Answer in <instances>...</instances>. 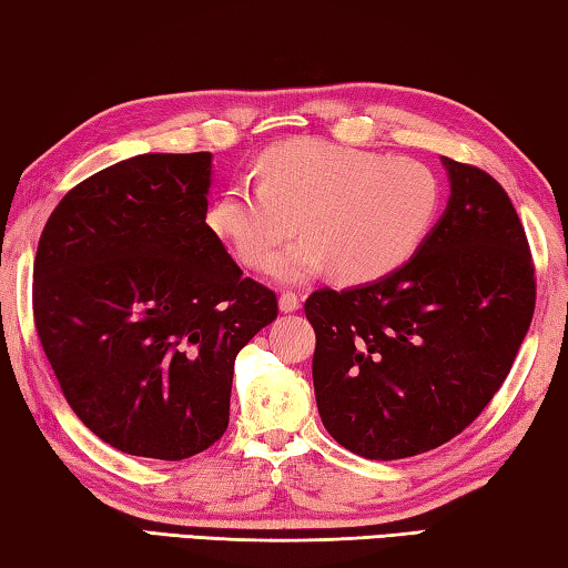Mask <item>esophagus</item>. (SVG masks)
Listing matches in <instances>:
<instances>
[{
	"instance_id": "34e87169",
	"label": "esophagus",
	"mask_w": 568,
	"mask_h": 568,
	"mask_svg": "<svg viewBox=\"0 0 568 568\" xmlns=\"http://www.w3.org/2000/svg\"><path fill=\"white\" fill-rule=\"evenodd\" d=\"M302 306V300L292 292H284L282 296H278V310H282L284 314H292Z\"/></svg>"
}]
</instances>
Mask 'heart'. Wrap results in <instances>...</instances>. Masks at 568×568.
Listing matches in <instances>:
<instances>
[{"label":"heart","mask_w":568,"mask_h":568,"mask_svg":"<svg viewBox=\"0 0 568 568\" xmlns=\"http://www.w3.org/2000/svg\"><path fill=\"white\" fill-rule=\"evenodd\" d=\"M439 204V179L416 159L294 139L258 159V184L236 179L222 189L206 222L248 268L264 266L296 222L304 239L268 274L302 282L329 266L336 282L364 284L416 252Z\"/></svg>","instance_id":"heart-1"}]
</instances>
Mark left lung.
<instances>
[{
  "label": "left lung",
  "mask_w": 568,
  "mask_h": 568,
  "mask_svg": "<svg viewBox=\"0 0 568 568\" xmlns=\"http://www.w3.org/2000/svg\"><path fill=\"white\" fill-rule=\"evenodd\" d=\"M442 164L449 204L409 262L304 304L320 416L364 459H406L462 434L499 392L534 316V262L509 194L479 166Z\"/></svg>",
  "instance_id": "obj_1"
}]
</instances>
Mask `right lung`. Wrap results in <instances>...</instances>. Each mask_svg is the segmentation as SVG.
I'll return each mask as SVG.
<instances>
[{"label": "right lung", "instance_id": "add662e5", "mask_svg": "<svg viewBox=\"0 0 568 568\" xmlns=\"http://www.w3.org/2000/svg\"><path fill=\"white\" fill-rule=\"evenodd\" d=\"M212 154H139L47 219L34 326L67 404L114 449L182 462L229 426L234 359L276 320L206 224Z\"/></svg>", "mask_w": 568, "mask_h": 568}]
</instances>
